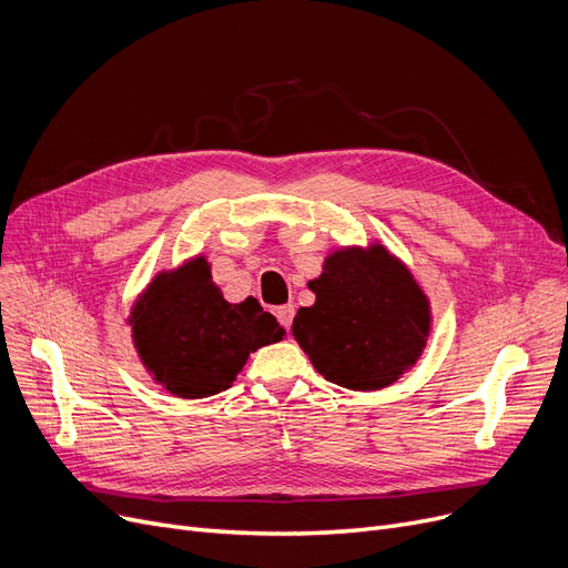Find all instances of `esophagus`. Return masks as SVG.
<instances>
[{"instance_id":"esophagus-1","label":"esophagus","mask_w":568,"mask_h":568,"mask_svg":"<svg viewBox=\"0 0 568 568\" xmlns=\"http://www.w3.org/2000/svg\"><path fill=\"white\" fill-rule=\"evenodd\" d=\"M276 317H278V322L285 326V329H290V326H292V320H294V306H292V304H287V306L276 308Z\"/></svg>"}]
</instances>
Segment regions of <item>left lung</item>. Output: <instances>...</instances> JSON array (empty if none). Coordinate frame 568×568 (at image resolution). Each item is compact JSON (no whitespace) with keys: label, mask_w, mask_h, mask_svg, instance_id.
<instances>
[{"label":"left lung","mask_w":568,"mask_h":568,"mask_svg":"<svg viewBox=\"0 0 568 568\" xmlns=\"http://www.w3.org/2000/svg\"><path fill=\"white\" fill-rule=\"evenodd\" d=\"M315 304L292 334L324 379L352 392L394 384L430 336V304L409 268L382 244L338 248L311 281Z\"/></svg>","instance_id":"8db88e82"}]
</instances>
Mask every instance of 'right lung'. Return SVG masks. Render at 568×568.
<instances>
[{
    "instance_id": "right-lung-1",
    "label": "right lung",
    "mask_w": 568,
    "mask_h": 568,
    "mask_svg": "<svg viewBox=\"0 0 568 568\" xmlns=\"http://www.w3.org/2000/svg\"><path fill=\"white\" fill-rule=\"evenodd\" d=\"M131 336L146 373L179 398L225 392L251 352L283 341L285 329L248 296L227 304L197 255L161 272L131 308Z\"/></svg>"
}]
</instances>
